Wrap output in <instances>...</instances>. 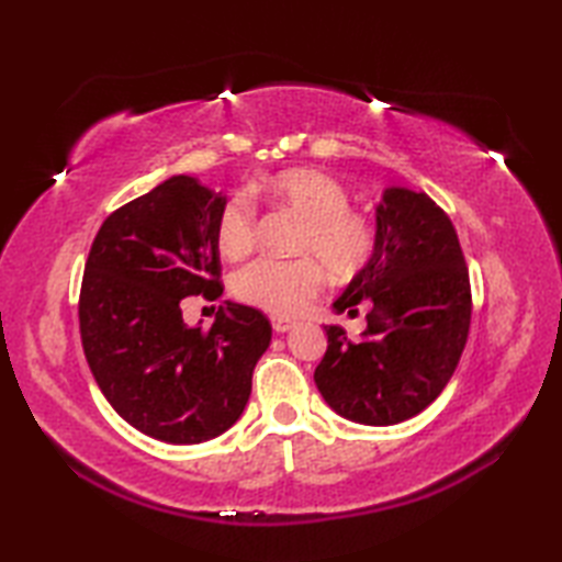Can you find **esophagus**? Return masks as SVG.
I'll return each instance as SVG.
<instances>
[{"instance_id":"1","label":"esophagus","mask_w":562,"mask_h":562,"mask_svg":"<svg viewBox=\"0 0 562 562\" xmlns=\"http://www.w3.org/2000/svg\"><path fill=\"white\" fill-rule=\"evenodd\" d=\"M270 321H272V330L274 333H288V330H292L296 326V321L284 318V316H272Z\"/></svg>"}]
</instances>
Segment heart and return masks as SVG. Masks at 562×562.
I'll list each match as a JSON object with an SVG mask.
<instances>
[{"instance_id": "heart-1", "label": "heart", "mask_w": 562, "mask_h": 562, "mask_svg": "<svg viewBox=\"0 0 562 562\" xmlns=\"http://www.w3.org/2000/svg\"><path fill=\"white\" fill-rule=\"evenodd\" d=\"M272 205L302 220L292 260L260 258L234 280L238 300L270 314H296L324 284L326 270L336 278L362 272L376 250V226L367 214L348 207V190L336 178L316 169H288L262 178L250 188ZM217 246L229 260L246 258L256 246V207L246 193H234L217 217Z\"/></svg>"}]
</instances>
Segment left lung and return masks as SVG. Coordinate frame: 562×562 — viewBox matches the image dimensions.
<instances>
[{
    "mask_svg": "<svg viewBox=\"0 0 562 562\" xmlns=\"http://www.w3.org/2000/svg\"><path fill=\"white\" fill-rule=\"evenodd\" d=\"M367 328L350 340L326 326L328 350L314 381L333 411L362 425H396L449 384L471 326V282L447 212L408 188H386L376 207V250L336 300Z\"/></svg>",
    "mask_w": 562,
    "mask_h": 562,
    "instance_id": "obj_1",
    "label": "left lung"
}]
</instances>
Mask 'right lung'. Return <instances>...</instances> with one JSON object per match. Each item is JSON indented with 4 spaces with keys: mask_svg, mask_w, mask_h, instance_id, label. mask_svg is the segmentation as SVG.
Returning a JSON list of instances; mask_svg holds the SVG:
<instances>
[{
    "mask_svg": "<svg viewBox=\"0 0 562 562\" xmlns=\"http://www.w3.org/2000/svg\"><path fill=\"white\" fill-rule=\"evenodd\" d=\"M222 193L173 176L117 207L93 238L79 292L91 374L113 411L169 445H200L241 417L256 362L270 345L258 308L226 302L190 328L181 302L217 300Z\"/></svg>",
    "mask_w": 562,
    "mask_h": 562,
    "instance_id": "obj_1",
    "label": "right lung"
}]
</instances>
